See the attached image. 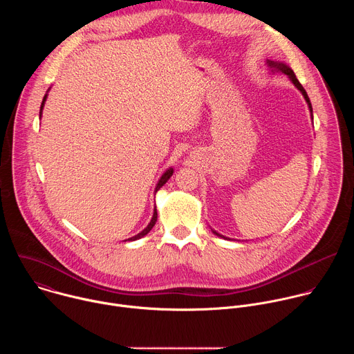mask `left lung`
Instances as JSON below:
<instances>
[{
	"label": "left lung",
	"instance_id": "8db88e82",
	"mask_svg": "<svg viewBox=\"0 0 354 354\" xmlns=\"http://www.w3.org/2000/svg\"><path fill=\"white\" fill-rule=\"evenodd\" d=\"M266 66L272 70V73H283V74H286L288 78H290V81L294 84V86L302 93V96H304V99H306V102L308 104V108H310V112H311V119H314V116H313V106H311V102H310V97H308V95H307V92H306V89L302 88V85L299 84V81L297 80V77H295V74H294V71L286 64V63H281V62H273V60H266ZM213 231V234H216L217 236H221V238H224V239H230V238H227V236H224V235H221V234H218L217 231H214V230H212Z\"/></svg>",
	"mask_w": 354,
	"mask_h": 354
}]
</instances>
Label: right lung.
<instances>
[{"label": "right lung", "instance_id": "obj_1", "mask_svg": "<svg viewBox=\"0 0 354 354\" xmlns=\"http://www.w3.org/2000/svg\"><path fill=\"white\" fill-rule=\"evenodd\" d=\"M48 92V91H47ZM46 99H47V93L44 95V97H43V100H41V105H40V113H39V116L41 118V111H43V108H44V102H46ZM172 174H174V168H168L164 174H162V176L160 178V180H158V183H157V186H156V193L168 182V179L172 176ZM157 217H158V214H157V207H154V213H153V218H151V221H149V224L141 231V232H138L137 235H134V236H131V238H129L127 241H136V239H140V238H142L144 235H147L149 231H151V228H153L154 225H156V223H157Z\"/></svg>", "mask_w": 354, "mask_h": 354}]
</instances>
